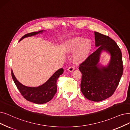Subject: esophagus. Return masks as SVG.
Instances as JSON below:
<instances>
[{"label": "esophagus", "mask_w": 130, "mask_h": 130, "mask_svg": "<svg viewBox=\"0 0 130 130\" xmlns=\"http://www.w3.org/2000/svg\"><path fill=\"white\" fill-rule=\"evenodd\" d=\"M74 70V66H70V67H69V69H68V71H69V72H73Z\"/></svg>", "instance_id": "1"}]
</instances>
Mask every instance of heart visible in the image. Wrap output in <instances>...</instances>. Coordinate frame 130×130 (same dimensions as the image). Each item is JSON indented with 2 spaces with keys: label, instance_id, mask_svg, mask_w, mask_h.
I'll use <instances>...</instances> for the list:
<instances>
[{
  "label": "heart",
  "instance_id": "b5f03b06",
  "mask_svg": "<svg viewBox=\"0 0 130 130\" xmlns=\"http://www.w3.org/2000/svg\"><path fill=\"white\" fill-rule=\"evenodd\" d=\"M80 37L70 39L64 44V50L67 53H71L76 50L74 54L75 60H82L86 58L91 49V43L88 39Z\"/></svg>",
  "mask_w": 130,
  "mask_h": 130
}]
</instances>
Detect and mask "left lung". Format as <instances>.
Listing matches in <instances>:
<instances>
[{
  "mask_svg": "<svg viewBox=\"0 0 130 130\" xmlns=\"http://www.w3.org/2000/svg\"><path fill=\"white\" fill-rule=\"evenodd\" d=\"M95 44L98 47L79 66L82 73L81 90L87 99L100 101L113 94L123 72L122 52L114 40L108 36L94 32ZM103 51L111 55L106 67L99 63Z\"/></svg>",
  "mask_w": 130,
  "mask_h": 130,
  "instance_id": "8db88e82",
  "label": "left lung"
}]
</instances>
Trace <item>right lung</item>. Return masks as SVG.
I'll use <instances>...</instances> for the list:
<instances>
[{"label": "right lung", "mask_w": 130, "mask_h": 130, "mask_svg": "<svg viewBox=\"0 0 130 130\" xmlns=\"http://www.w3.org/2000/svg\"><path fill=\"white\" fill-rule=\"evenodd\" d=\"M43 32V30H42L27 33L20 39V41L26 37L35 36L42 33ZM63 72L64 70L62 68L56 71L47 82L38 87H29L23 85L17 80L12 70V76L17 88L26 100L35 104H42L48 102L54 97L57 90L56 82L59 76L63 74Z\"/></svg>", "instance_id": "add662e5"}]
</instances>
